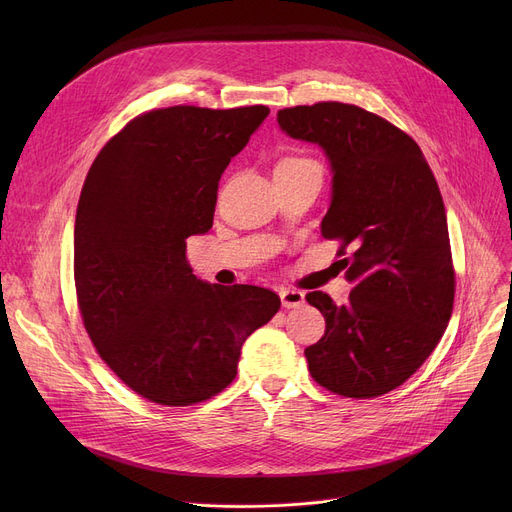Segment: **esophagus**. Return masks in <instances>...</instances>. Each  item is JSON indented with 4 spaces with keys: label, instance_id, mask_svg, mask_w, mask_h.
<instances>
[{
    "label": "esophagus",
    "instance_id": "obj_1",
    "mask_svg": "<svg viewBox=\"0 0 512 512\" xmlns=\"http://www.w3.org/2000/svg\"><path fill=\"white\" fill-rule=\"evenodd\" d=\"M280 301L284 309H297L305 303V292L294 290V288H282L280 290Z\"/></svg>",
    "mask_w": 512,
    "mask_h": 512
}]
</instances>
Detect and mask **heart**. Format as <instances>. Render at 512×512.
<instances>
[{"label": "heart", "mask_w": 512, "mask_h": 512, "mask_svg": "<svg viewBox=\"0 0 512 512\" xmlns=\"http://www.w3.org/2000/svg\"><path fill=\"white\" fill-rule=\"evenodd\" d=\"M303 166H315V161H311L307 157H286V159H282L280 164H278L280 170L282 168H303Z\"/></svg>", "instance_id": "heart-1"}]
</instances>
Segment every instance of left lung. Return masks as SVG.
I'll return each mask as SVG.
<instances>
[{"instance_id": "left-lung-1", "label": "left lung", "mask_w": 512, "mask_h": 512, "mask_svg": "<svg viewBox=\"0 0 512 512\" xmlns=\"http://www.w3.org/2000/svg\"><path fill=\"white\" fill-rule=\"evenodd\" d=\"M278 124L330 161L332 201L321 234L340 242L353 284L346 305L319 290L307 294L326 317L324 338L305 348L311 378L340 396H382L432 355L452 313L454 267L438 182L409 134L363 107H286Z\"/></svg>"}]
</instances>
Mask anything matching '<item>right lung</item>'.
Returning <instances> with one entry per match:
<instances>
[{
  "label": "right lung",
  "mask_w": 512,
  "mask_h": 512,
  "mask_svg": "<svg viewBox=\"0 0 512 512\" xmlns=\"http://www.w3.org/2000/svg\"><path fill=\"white\" fill-rule=\"evenodd\" d=\"M270 110L174 105L130 120L95 157L74 224V284L99 357L143 398L188 407L234 378L276 292L199 280L186 238L213 224L218 184Z\"/></svg>",
  "instance_id": "add662e5"
}]
</instances>
